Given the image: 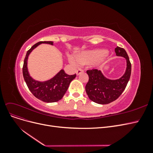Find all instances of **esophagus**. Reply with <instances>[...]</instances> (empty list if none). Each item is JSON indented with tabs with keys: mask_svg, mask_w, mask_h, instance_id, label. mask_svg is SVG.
<instances>
[{
	"mask_svg": "<svg viewBox=\"0 0 153 153\" xmlns=\"http://www.w3.org/2000/svg\"><path fill=\"white\" fill-rule=\"evenodd\" d=\"M83 72H84V70H83V69H78V70L76 71V75H80V74H81L82 73H83Z\"/></svg>",
	"mask_w": 153,
	"mask_h": 153,
	"instance_id": "esophagus-1",
	"label": "esophagus"
}]
</instances>
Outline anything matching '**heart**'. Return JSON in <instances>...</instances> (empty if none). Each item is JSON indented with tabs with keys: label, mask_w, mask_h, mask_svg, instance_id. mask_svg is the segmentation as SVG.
Instances as JSON below:
<instances>
[{
	"label": "heart",
	"mask_w": 153,
	"mask_h": 153,
	"mask_svg": "<svg viewBox=\"0 0 153 153\" xmlns=\"http://www.w3.org/2000/svg\"><path fill=\"white\" fill-rule=\"evenodd\" d=\"M106 55H107V51L106 50L95 49L82 52L76 57V61L73 59H71L70 61L73 64L78 62L81 65L95 63L96 66H100L103 62V59L106 56Z\"/></svg>",
	"instance_id": "b5f03b06"
}]
</instances>
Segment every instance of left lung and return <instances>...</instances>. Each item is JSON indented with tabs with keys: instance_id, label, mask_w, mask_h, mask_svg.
<instances>
[{
	"instance_id": "8db88e82",
	"label": "left lung",
	"mask_w": 153,
	"mask_h": 153,
	"mask_svg": "<svg viewBox=\"0 0 153 153\" xmlns=\"http://www.w3.org/2000/svg\"><path fill=\"white\" fill-rule=\"evenodd\" d=\"M117 56L123 57L126 60V69L124 75L117 80L106 78L100 70H87L89 81L85 86V91L89 99L98 104H108L116 100L126 88L131 76V65L128 55L124 48H115Z\"/></svg>"
}]
</instances>
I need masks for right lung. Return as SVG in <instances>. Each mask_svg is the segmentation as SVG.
Here are the masks:
<instances>
[{"mask_svg": "<svg viewBox=\"0 0 153 153\" xmlns=\"http://www.w3.org/2000/svg\"><path fill=\"white\" fill-rule=\"evenodd\" d=\"M42 43L53 45L52 41H39L27 51L22 69L23 76L29 89L36 98L47 103L57 102L65 94L71 82L76 77V74L69 75L64 69H61L56 75L47 81L39 82L34 80L28 71L27 60L32 51Z\"/></svg>", "mask_w": 153, "mask_h": 153, "instance_id": "obj_1", "label": "right lung"}]
</instances>
